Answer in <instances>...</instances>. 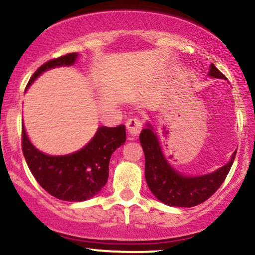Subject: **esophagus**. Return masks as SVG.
<instances>
[{"instance_id":"1","label":"esophagus","mask_w":255,"mask_h":255,"mask_svg":"<svg viewBox=\"0 0 255 255\" xmlns=\"http://www.w3.org/2000/svg\"><path fill=\"white\" fill-rule=\"evenodd\" d=\"M144 127V119L141 116H133L127 121V129L131 135H137Z\"/></svg>"}]
</instances>
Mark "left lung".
Segmentation results:
<instances>
[{
    "label": "left lung",
    "mask_w": 255,
    "mask_h": 255,
    "mask_svg": "<svg viewBox=\"0 0 255 255\" xmlns=\"http://www.w3.org/2000/svg\"><path fill=\"white\" fill-rule=\"evenodd\" d=\"M210 75L225 79L213 63L210 67ZM140 144L145 153V178L148 188L158 200L169 206L192 207L207 200L224 182L236 156L234 152L230 162L212 174L187 177L175 171L169 164L151 127L140 133Z\"/></svg>",
    "instance_id": "8db88e82"
}]
</instances>
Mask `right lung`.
<instances>
[{
    "instance_id": "1",
    "label": "right lung",
    "mask_w": 255,
    "mask_h": 255,
    "mask_svg": "<svg viewBox=\"0 0 255 255\" xmlns=\"http://www.w3.org/2000/svg\"><path fill=\"white\" fill-rule=\"evenodd\" d=\"M77 56V52H72L42 64L33 73L27 87L46 69L71 66ZM125 141L124 125L113 128L103 126L80 151L67 156H48L31 144L24 127L21 134L22 153L32 175L49 194L66 201H84L101 192L109 177L111 154Z\"/></svg>"
}]
</instances>
